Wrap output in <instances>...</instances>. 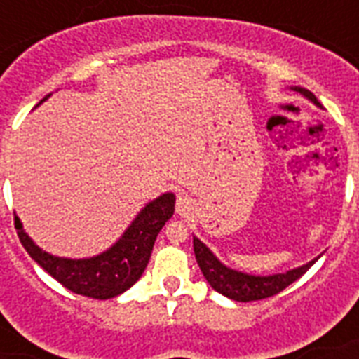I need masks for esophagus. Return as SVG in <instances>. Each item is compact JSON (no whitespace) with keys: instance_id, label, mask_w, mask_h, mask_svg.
I'll return each instance as SVG.
<instances>
[{"instance_id":"1","label":"esophagus","mask_w":359,"mask_h":359,"mask_svg":"<svg viewBox=\"0 0 359 359\" xmlns=\"http://www.w3.org/2000/svg\"><path fill=\"white\" fill-rule=\"evenodd\" d=\"M191 210V199L188 196H179L177 197V212L182 214V216H186V214L190 212Z\"/></svg>"}]
</instances>
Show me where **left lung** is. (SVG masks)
<instances>
[{"label":"left lung","mask_w":359,"mask_h":359,"mask_svg":"<svg viewBox=\"0 0 359 359\" xmlns=\"http://www.w3.org/2000/svg\"><path fill=\"white\" fill-rule=\"evenodd\" d=\"M300 91L302 95H306L311 102L320 106L317 97L311 91L306 89H294ZM194 251H196L197 264L201 268L203 276L207 278L214 290H218L224 296L236 302H255L264 300L270 296L279 294L281 290H285L290 283H294L296 279H300L304 273L309 270L313 262H307L304 266L290 270L287 273H276V276H248V273L236 272L231 268L224 266L222 262L212 255V251L208 250L207 245L203 244L199 238H194Z\"/></svg>","instance_id":"1"}]
</instances>
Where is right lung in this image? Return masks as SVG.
Masks as SVG:
<instances>
[{"mask_svg": "<svg viewBox=\"0 0 359 359\" xmlns=\"http://www.w3.org/2000/svg\"><path fill=\"white\" fill-rule=\"evenodd\" d=\"M173 212L175 196L163 194L137 214V218L132 222L128 231L114 248L104 251L102 255L80 259V261L59 259L42 251L25 235L16 216H14V227L25 251L53 279H57L65 289L95 300H108L123 294L124 290L130 289L141 278L147 262L151 259L154 240Z\"/></svg>", "mask_w": 359, "mask_h": 359, "instance_id": "add662e5", "label": "right lung"}]
</instances>
